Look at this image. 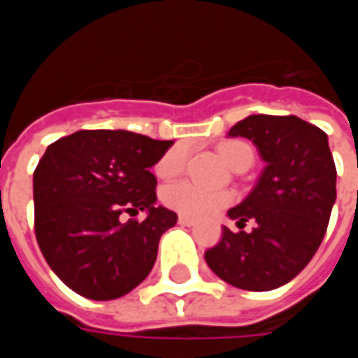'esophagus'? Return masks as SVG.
Wrapping results in <instances>:
<instances>
[{
  "instance_id": "1",
  "label": "esophagus",
  "mask_w": 358,
  "mask_h": 358,
  "mask_svg": "<svg viewBox=\"0 0 358 358\" xmlns=\"http://www.w3.org/2000/svg\"><path fill=\"white\" fill-rule=\"evenodd\" d=\"M178 222L182 226H194L195 222H197V220H195V218H189V217H184V215H182V217H178Z\"/></svg>"
}]
</instances>
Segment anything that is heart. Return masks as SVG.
<instances>
[{
  "instance_id": "1",
  "label": "heart",
  "mask_w": 358,
  "mask_h": 358,
  "mask_svg": "<svg viewBox=\"0 0 358 358\" xmlns=\"http://www.w3.org/2000/svg\"><path fill=\"white\" fill-rule=\"evenodd\" d=\"M217 153L232 171H248L255 163L257 151L248 140H222L217 145ZM187 149L184 143L172 145L155 164V174L163 180H172L180 176L186 169ZM163 201L166 207L186 217H210L220 209H224L232 201L228 192H210L197 186L194 182H178L164 187Z\"/></svg>"
}]
</instances>
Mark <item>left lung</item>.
I'll return each instance as SVG.
<instances>
[{"instance_id": "1", "label": "left lung", "mask_w": 358, "mask_h": 358, "mask_svg": "<svg viewBox=\"0 0 358 358\" xmlns=\"http://www.w3.org/2000/svg\"><path fill=\"white\" fill-rule=\"evenodd\" d=\"M266 161L261 178L243 201L228 210L240 232L205 251L210 270L234 287L268 292L305 268L320 248L336 201V164L328 136L299 117L251 115L230 128ZM256 222L251 233L243 226Z\"/></svg>"}]
</instances>
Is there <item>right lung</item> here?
<instances>
[{"label": "right lung", "mask_w": 358, "mask_h": 358, "mask_svg": "<svg viewBox=\"0 0 358 358\" xmlns=\"http://www.w3.org/2000/svg\"><path fill=\"white\" fill-rule=\"evenodd\" d=\"M174 141L126 130H78L53 141L34 171V232L43 259L82 297L118 299L153 268L159 240L176 224L155 207L149 169ZM145 210L143 221L122 214Z\"/></svg>", "instance_id": "right-lung-1"}]
</instances>
